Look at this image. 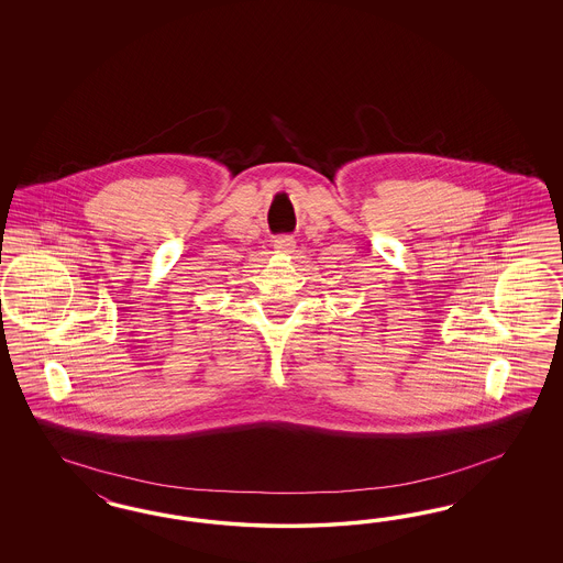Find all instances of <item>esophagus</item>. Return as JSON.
Masks as SVG:
<instances>
[{"label": "esophagus", "mask_w": 563, "mask_h": 563, "mask_svg": "<svg viewBox=\"0 0 563 563\" xmlns=\"http://www.w3.org/2000/svg\"><path fill=\"white\" fill-rule=\"evenodd\" d=\"M274 250L278 252V254H292V250H295V241L289 235H283V238L274 239Z\"/></svg>", "instance_id": "34e87169"}]
</instances>
